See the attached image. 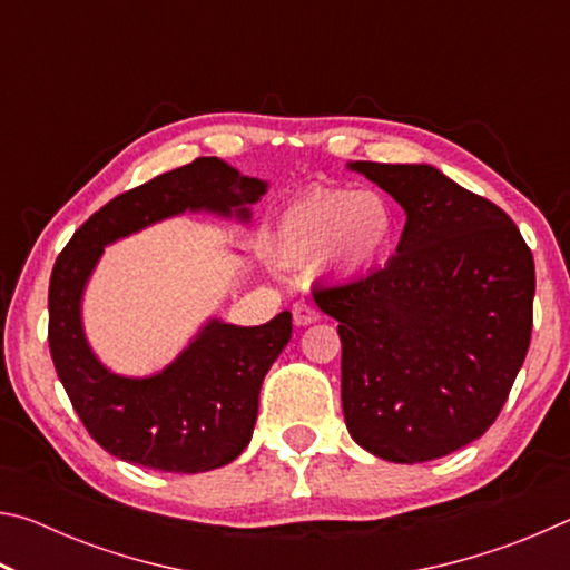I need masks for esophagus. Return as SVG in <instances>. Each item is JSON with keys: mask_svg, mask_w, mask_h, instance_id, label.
I'll use <instances>...</instances> for the list:
<instances>
[{"mask_svg": "<svg viewBox=\"0 0 570 570\" xmlns=\"http://www.w3.org/2000/svg\"><path fill=\"white\" fill-rule=\"evenodd\" d=\"M292 314H294L296 326H306V324H314L316 320H320V312H316V308L312 304H306V302H296L294 308H292Z\"/></svg>", "mask_w": 570, "mask_h": 570, "instance_id": "1", "label": "esophagus"}]
</instances>
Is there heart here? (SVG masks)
Masks as SVG:
<instances>
[{
	"label": "heart",
	"mask_w": 570,
	"mask_h": 570,
	"mask_svg": "<svg viewBox=\"0 0 570 570\" xmlns=\"http://www.w3.org/2000/svg\"><path fill=\"white\" fill-rule=\"evenodd\" d=\"M397 210L380 190L312 188L278 210L274 254L286 264L320 258L336 276H362L390 262Z\"/></svg>",
	"instance_id": "1"
}]
</instances>
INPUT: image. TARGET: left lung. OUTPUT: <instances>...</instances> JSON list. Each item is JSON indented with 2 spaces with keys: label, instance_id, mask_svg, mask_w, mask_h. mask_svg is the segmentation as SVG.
Wrapping results in <instances>:
<instances>
[{
  "label": "left lung",
  "instance_id": "8db88e82",
  "mask_svg": "<svg viewBox=\"0 0 570 570\" xmlns=\"http://www.w3.org/2000/svg\"><path fill=\"white\" fill-rule=\"evenodd\" d=\"M350 168L387 190L407 224L382 268L314 288L340 322L346 430L390 462L450 455L495 422L523 366L533 254L503 208L438 168Z\"/></svg>",
  "mask_w": 570,
  "mask_h": 570
}]
</instances>
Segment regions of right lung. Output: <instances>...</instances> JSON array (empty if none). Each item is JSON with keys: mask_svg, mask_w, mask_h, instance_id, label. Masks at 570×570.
Returning <instances> with one entry per match:
<instances>
[{"mask_svg": "<svg viewBox=\"0 0 570 570\" xmlns=\"http://www.w3.org/2000/svg\"><path fill=\"white\" fill-rule=\"evenodd\" d=\"M266 180L240 176L218 158L120 193L75 230L50 278V352L62 387L90 438L110 455L163 472L228 465L254 435L258 392L268 366L292 340V314L262 326L210 320L176 362L150 377L110 372L82 330L85 284L108 244L163 218L208 210L246 224Z\"/></svg>", "mask_w": 570, "mask_h": 570, "instance_id": "add662e5", "label": "right lung"}]
</instances>
